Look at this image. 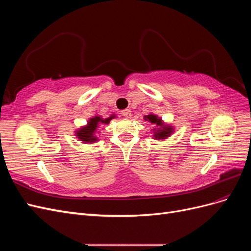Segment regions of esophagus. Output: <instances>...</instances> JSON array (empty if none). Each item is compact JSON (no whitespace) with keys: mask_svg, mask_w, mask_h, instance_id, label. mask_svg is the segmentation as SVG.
I'll return each mask as SVG.
<instances>
[{"mask_svg":"<svg viewBox=\"0 0 251 251\" xmlns=\"http://www.w3.org/2000/svg\"><path fill=\"white\" fill-rule=\"evenodd\" d=\"M121 114H123V116H124L125 118H131V116H132L131 111L128 110V109H126V110H124L123 112H121Z\"/></svg>","mask_w":251,"mask_h":251,"instance_id":"34e87169","label":"esophagus"}]
</instances>
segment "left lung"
<instances>
[{
  "label": "left lung",
  "mask_w": 251,
  "mask_h": 251,
  "mask_svg": "<svg viewBox=\"0 0 251 251\" xmlns=\"http://www.w3.org/2000/svg\"><path fill=\"white\" fill-rule=\"evenodd\" d=\"M144 120L149 121L151 125H156L158 127L154 128V137L156 139H166L170 137L171 134L174 132V127L169 125H164L162 119L159 118L155 114H150V115L144 116Z\"/></svg>",
  "instance_id": "1"
}]
</instances>
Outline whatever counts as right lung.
Masks as SVG:
<instances>
[{
    "label": "right lung",
    "mask_w": 251,
    "mask_h": 251,
    "mask_svg": "<svg viewBox=\"0 0 251 251\" xmlns=\"http://www.w3.org/2000/svg\"><path fill=\"white\" fill-rule=\"evenodd\" d=\"M114 117H115V115L113 114V115H111L110 117L105 119L101 118V116H98V115L90 118L88 124L85 126L78 128V130L75 132V136H76V137L83 143H94L98 140V138L95 136L97 127L100 125H108L111 121V119H113Z\"/></svg>",
    "instance_id": "add662e5"
}]
</instances>
